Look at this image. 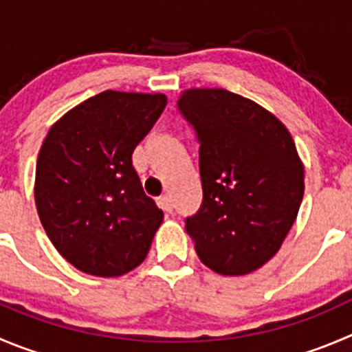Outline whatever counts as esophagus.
I'll use <instances>...</instances> for the list:
<instances>
[{
	"mask_svg": "<svg viewBox=\"0 0 352 352\" xmlns=\"http://www.w3.org/2000/svg\"><path fill=\"white\" fill-rule=\"evenodd\" d=\"M159 206H160V209H164L166 212H170V210H173V199H170V195L160 197Z\"/></svg>",
	"mask_w": 352,
	"mask_h": 352,
	"instance_id": "1",
	"label": "esophagus"
}]
</instances>
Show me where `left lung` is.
Segmentation results:
<instances>
[{
  "instance_id": "left-lung-1",
  "label": "left lung",
  "mask_w": 352,
  "mask_h": 352,
  "mask_svg": "<svg viewBox=\"0 0 352 352\" xmlns=\"http://www.w3.org/2000/svg\"><path fill=\"white\" fill-rule=\"evenodd\" d=\"M178 109L199 138L204 200L186 233L207 267L259 270L278 252L304 197V166L270 110L223 88L185 89Z\"/></svg>"
}]
</instances>
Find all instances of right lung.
Instances as JSON below:
<instances>
[{"label":"right lung","mask_w":352,"mask_h":352,"mask_svg":"<svg viewBox=\"0 0 352 352\" xmlns=\"http://www.w3.org/2000/svg\"><path fill=\"white\" fill-rule=\"evenodd\" d=\"M166 103L162 93L107 89L60 117L43 142L36 209L55 249L82 273L122 276L148 254L164 212L131 155Z\"/></svg>","instance_id":"right-lung-1"}]
</instances>
